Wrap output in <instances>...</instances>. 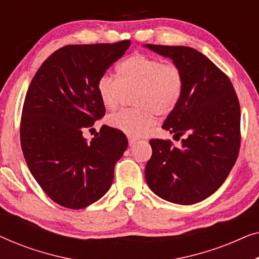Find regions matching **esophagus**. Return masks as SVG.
I'll return each instance as SVG.
<instances>
[{
	"instance_id": "34e87169",
	"label": "esophagus",
	"mask_w": 259,
	"mask_h": 259,
	"mask_svg": "<svg viewBox=\"0 0 259 259\" xmlns=\"http://www.w3.org/2000/svg\"><path fill=\"white\" fill-rule=\"evenodd\" d=\"M137 140L138 139H136V138H128V143H130V146H133V145L134 144H136L137 143Z\"/></svg>"
}]
</instances>
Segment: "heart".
I'll return each mask as SVG.
<instances>
[{
    "label": "heart",
    "instance_id": "heart-1",
    "mask_svg": "<svg viewBox=\"0 0 259 259\" xmlns=\"http://www.w3.org/2000/svg\"><path fill=\"white\" fill-rule=\"evenodd\" d=\"M136 108L109 115L112 128L138 138L146 134L154 123L155 114L166 116L175 111L182 100L184 76L175 63L145 54H133L118 66V80L102 75L97 92L105 108L115 109L125 92H133Z\"/></svg>",
    "mask_w": 259,
    "mask_h": 259
}]
</instances>
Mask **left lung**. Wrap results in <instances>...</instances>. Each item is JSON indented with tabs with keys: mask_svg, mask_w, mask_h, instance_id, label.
<instances>
[{
	"mask_svg": "<svg viewBox=\"0 0 259 259\" xmlns=\"http://www.w3.org/2000/svg\"><path fill=\"white\" fill-rule=\"evenodd\" d=\"M182 70L179 105L162 123L182 146L152 139L145 168L150 189L162 199L192 205L213 194L228 178L240 146L239 101L229 77L200 52L184 46L144 45Z\"/></svg>",
	"mask_w": 259,
	"mask_h": 259,
	"instance_id": "8db88e82",
	"label": "left lung"
}]
</instances>
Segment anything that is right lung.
I'll return each mask as SVG.
<instances>
[{
    "label": "right lung",
    "mask_w": 259,
    "mask_h": 259,
    "mask_svg": "<svg viewBox=\"0 0 259 259\" xmlns=\"http://www.w3.org/2000/svg\"><path fill=\"white\" fill-rule=\"evenodd\" d=\"M130 45L65 46L42 63L28 88L21 147L38 185L63 207L79 210L104 197L128 145L125 134L108 126L90 143L82 132L105 115L98 81Z\"/></svg>",
    "instance_id": "obj_1"
}]
</instances>
